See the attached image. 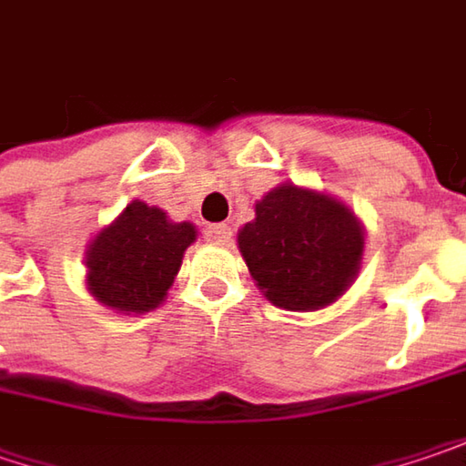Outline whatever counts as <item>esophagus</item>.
<instances>
[{"label": "esophagus", "instance_id": "obj_1", "mask_svg": "<svg viewBox=\"0 0 466 466\" xmlns=\"http://www.w3.org/2000/svg\"><path fill=\"white\" fill-rule=\"evenodd\" d=\"M204 238L212 241V244H228V241H230V225H225V222L209 225V228L204 230Z\"/></svg>", "mask_w": 466, "mask_h": 466}]
</instances>
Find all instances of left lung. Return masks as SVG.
I'll use <instances>...</instances> for the list:
<instances>
[{
  "label": "left lung",
  "instance_id": "obj_1",
  "mask_svg": "<svg viewBox=\"0 0 466 466\" xmlns=\"http://www.w3.org/2000/svg\"><path fill=\"white\" fill-rule=\"evenodd\" d=\"M238 230V248L259 291L280 309L330 307L354 283L364 228L338 198L283 183L257 201Z\"/></svg>",
  "mask_w": 466,
  "mask_h": 466
}]
</instances>
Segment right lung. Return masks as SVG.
Returning a JSON list of instances; mask_svg holds the SVG:
<instances>
[{
  "mask_svg": "<svg viewBox=\"0 0 466 466\" xmlns=\"http://www.w3.org/2000/svg\"><path fill=\"white\" fill-rule=\"evenodd\" d=\"M194 241L197 228L191 222L167 220L162 209L130 201L123 215L88 244V291L99 304L117 312L157 309Z\"/></svg>",
  "mask_w": 466,
  "mask_h": 466,
  "instance_id": "right-lung-1",
  "label": "right lung"
}]
</instances>
